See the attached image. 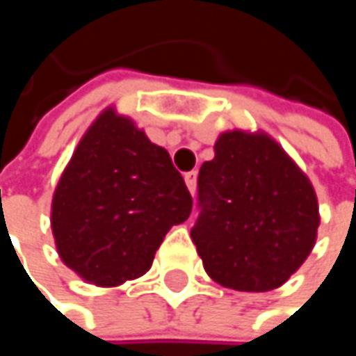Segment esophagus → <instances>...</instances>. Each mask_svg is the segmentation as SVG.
<instances>
[{
  "mask_svg": "<svg viewBox=\"0 0 356 356\" xmlns=\"http://www.w3.org/2000/svg\"><path fill=\"white\" fill-rule=\"evenodd\" d=\"M185 185H187L189 193L193 195V193H195V187H197V171H189V173H185Z\"/></svg>",
  "mask_w": 356,
  "mask_h": 356,
  "instance_id": "obj_1",
  "label": "esophagus"
}]
</instances>
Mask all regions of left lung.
<instances>
[{"label":"left lung","mask_w":356,"mask_h":356,"mask_svg":"<svg viewBox=\"0 0 356 356\" xmlns=\"http://www.w3.org/2000/svg\"><path fill=\"white\" fill-rule=\"evenodd\" d=\"M197 200L191 241L208 276L227 289H278L316 245V189L266 131L220 134L214 159L200 169Z\"/></svg>","instance_id":"1"}]
</instances>
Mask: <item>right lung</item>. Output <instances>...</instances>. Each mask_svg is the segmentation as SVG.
<instances>
[{
	"mask_svg": "<svg viewBox=\"0 0 356 356\" xmlns=\"http://www.w3.org/2000/svg\"><path fill=\"white\" fill-rule=\"evenodd\" d=\"M191 195L169 152L107 107L78 142L51 202L61 261L82 280L119 286L140 278Z\"/></svg>",
	"mask_w": 356,
	"mask_h": 356,
	"instance_id": "right-lung-1",
	"label": "right lung"
}]
</instances>
